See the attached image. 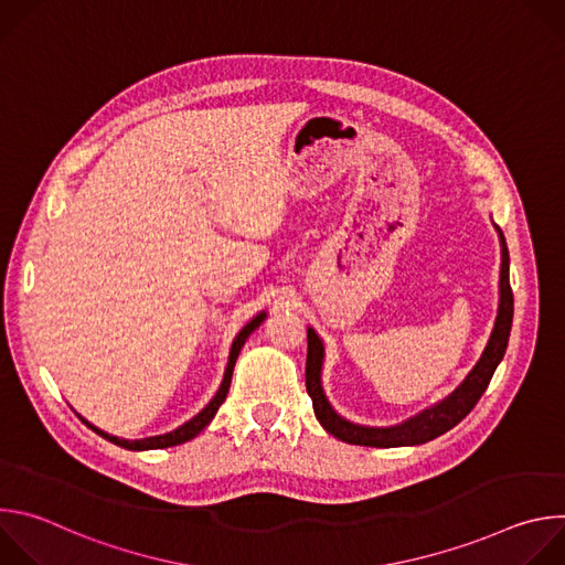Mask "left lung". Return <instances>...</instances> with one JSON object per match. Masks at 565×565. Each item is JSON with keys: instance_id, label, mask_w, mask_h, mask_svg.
<instances>
[{"instance_id": "left-lung-1", "label": "left lung", "mask_w": 565, "mask_h": 565, "mask_svg": "<svg viewBox=\"0 0 565 565\" xmlns=\"http://www.w3.org/2000/svg\"><path fill=\"white\" fill-rule=\"evenodd\" d=\"M494 227L501 241V277H499V310H497L490 340L486 349H482L478 362L465 375V380L449 395L434 402L431 407L418 412L416 416L391 427L358 425L340 416L324 393V384H321V371H324V358H327L324 342H321V338L312 327H308L306 391L312 399L315 418L331 436L340 438L342 443L364 445V447H414L443 436L473 409V405L480 399V395L486 393L497 366L505 355L510 329H512V315H514V297L510 288V253H508V244L501 227L497 223Z\"/></svg>"}]
</instances>
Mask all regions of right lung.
<instances>
[{"label":"right lung","instance_id":"right-lung-1","mask_svg":"<svg viewBox=\"0 0 565 565\" xmlns=\"http://www.w3.org/2000/svg\"><path fill=\"white\" fill-rule=\"evenodd\" d=\"M268 317V312L266 310H262L259 315H255L248 324L238 331V335L232 340V347H230V355H227V366H225V373H223V380H221V386H218V391L214 393V397L207 402V405L194 416V418H190L188 423H183L181 427H177L174 431H168V434H160V436H149V438H140V440H127V438H118V436H111V434H107V431H103V429H98V427H94L89 420H85L83 416H77L79 420H83L92 431H96L98 436H103L105 440H109V443H114V445H118V447H125V449H129V451H147V449H163V447H174V445H183V443H188V440H192V438H196L210 423H212V418L216 416V412H218V407L223 405V399H225V395H227V391H230V382H232V371H234V364H236V358H238V353H241V349H244V344H246V340L250 338V333H255L259 327H262V321Z\"/></svg>","mask_w":565,"mask_h":565}]
</instances>
